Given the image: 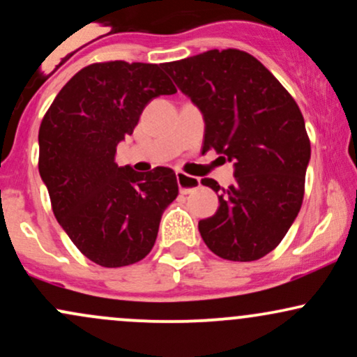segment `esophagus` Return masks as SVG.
I'll return each mask as SVG.
<instances>
[{
	"label": "esophagus",
	"mask_w": 357,
	"mask_h": 357,
	"mask_svg": "<svg viewBox=\"0 0 357 357\" xmlns=\"http://www.w3.org/2000/svg\"><path fill=\"white\" fill-rule=\"evenodd\" d=\"M176 178H178L179 191H181L183 195H188V192L198 190L199 184H202V183H199L198 178L183 173V171H178V173H176Z\"/></svg>",
	"instance_id": "34e87169"
}]
</instances>
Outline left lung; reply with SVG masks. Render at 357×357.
<instances>
[{
  "instance_id": "left-lung-1",
  "label": "left lung",
  "mask_w": 357,
  "mask_h": 357,
  "mask_svg": "<svg viewBox=\"0 0 357 357\" xmlns=\"http://www.w3.org/2000/svg\"><path fill=\"white\" fill-rule=\"evenodd\" d=\"M202 110L203 153L215 149L235 166L213 216L198 223L215 255L253 261L280 243L301 211L310 141L301 109L284 85L247 52L208 50L162 65Z\"/></svg>"
}]
</instances>
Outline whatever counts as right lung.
I'll list each match as a JSON object with an SVG mask.
<instances>
[{
  "instance_id": "1",
  "label": "right lung",
  "mask_w": 357,
  "mask_h": 357,
  "mask_svg": "<svg viewBox=\"0 0 357 357\" xmlns=\"http://www.w3.org/2000/svg\"><path fill=\"white\" fill-rule=\"evenodd\" d=\"M176 93L155 63L102 61L77 72L45 114L38 132L42 176L52 210L89 260L117 268L154 247L162 213L178 196L171 167L136 173L116 165L154 97Z\"/></svg>"
}]
</instances>
